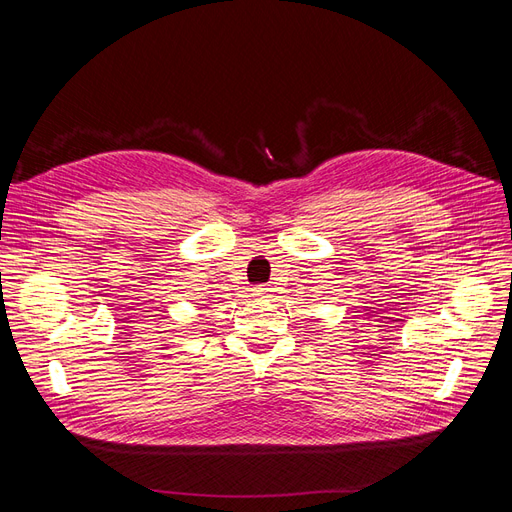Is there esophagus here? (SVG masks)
I'll return each mask as SVG.
<instances>
[{"mask_svg":"<svg viewBox=\"0 0 512 512\" xmlns=\"http://www.w3.org/2000/svg\"><path fill=\"white\" fill-rule=\"evenodd\" d=\"M254 294H256V297H260V299H267L269 294H271V288H256Z\"/></svg>","mask_w":512,"mask_h":512,"instance_id":"obj_1","label":"esophagus"}]
</instances>
